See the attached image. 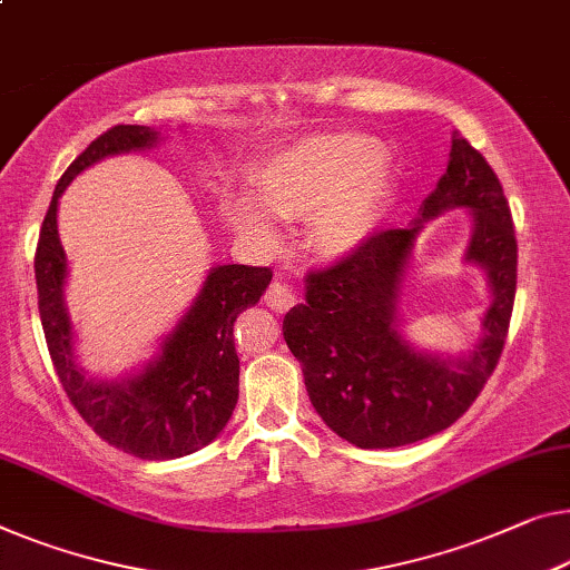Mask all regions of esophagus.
<instances>
[{"mask_svg": "<svg viewBox=\"0 0 570 570\" xmlns=\"http://www.w3.org/2000/svg\"><path fill=\"white\" fill-rule=\"evenodd\" d=\"M294 302H296V296H294V288L288 286V284H284V282H274L268 286V292H266V304L271 309H276V312H286V309H292L294 307Z\"/></svg>", "mask_w": 570, "mask_h": 570, "instance_id": "34e87169", "label": "esophagus"}]
</instances>
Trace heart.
Wrapping results in <instances>:
<instances>
[{"label": "heart", "mask_w": 570, "mask_h": 570, "mask_svg": "<svg viewBox=\"0 0 570 570\" xmlns=\"http://www.w3.org/2000/svg\"><path fill=\"white\" fill-rule=\"evenodd\" d=\"M389 164L379 142L358 132L314 135L271 160L261 178L262 207L248 197L225 202L237 233L266 237L276 217H312V243L322 256L345 258L373 233L389 194Z\"/></svg>", "instance_id": "b5f03b06"}]
</instances>
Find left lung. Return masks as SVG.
Here are the masks:
<instances>
[{"mask_svg": "<svg viewBox=\"0 0 570 570\" xmlns=\"http://www.w3.org/2000/svg\"><path fill=\"white\" fill-rule=\"evenodd\" d=\"M469 208L466 262L484 268L492 304L465 356L424 354L405 343L397 299L423 225ZM304 304L284 317L309 402L330 430L358 448H399L445 430L473 404L502 355L517 292V240L509 202L487 158L453 132L445 174L404 230L373 233L335 266L307 276Z\"/></svg>", "mask_w": 570, "mask_h": 570, "instance_id": "8db88e82", "label": "left lung"}]
</instances>
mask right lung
<instances>
[{"instance_id": "right-lung-1", "label": "right lung", "mask_w": 570, "mask_h": 570, "mask_svg": "<svg viewBox=\"0 0 570 570\" xmlns=\"http://www.w3.org/2000/svg\"><path fill=\"white\" fill-rule=\"evenodd\" d=\"M160 132L146 125H117L66 168L40 227L36 282L42 333L71 404L109 445L142 461H171L209 445L237 404V361L233 325L266 292L271 268H209L189 309L160 340L156 355L122 379H97L76 361V330L66 307L68 261L58 237V199L89 166L109 156L150 150Z\"/></svg>"}]
</instances>
